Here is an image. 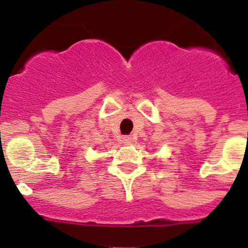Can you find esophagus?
Wrapping results in <instances>:
<instances>
[{
	"label": "esophagus",
	"instance_id": "1",
	"mask_svg": "<svg viewBox=\"0 0 248 248\" xmlns=\"http://www.w3.org/2000/svg\"><path fill=\"white\" fill-rule=\"evenodd\" d=\"M132 141H134V139H132L131 136H124V144H131Z\"/></svg>",
	"mask_w": 248,
	"mask_h": 248
}]
</instances>
